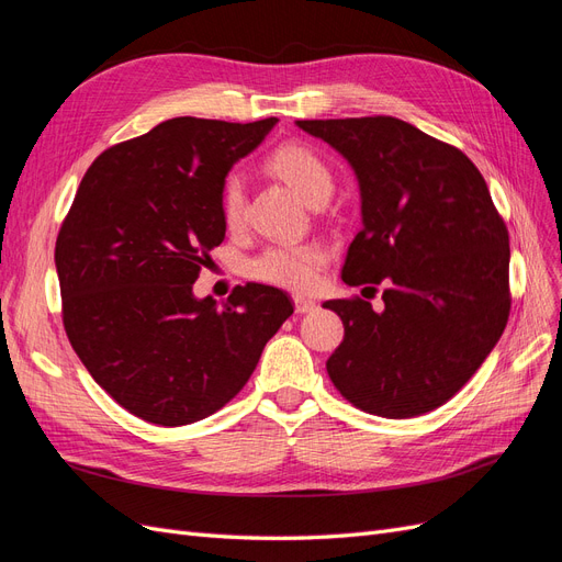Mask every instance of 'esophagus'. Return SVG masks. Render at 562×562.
I'll use <instances>...</instances> for the list:
<instances>
[{
  "label": "esophagus",
  "mask_w": 562,
  "mask_h": 562,
  "mask_svg": "<svg viewBox=\"0 0 562 562\" xmlns=\"http://www.w3.org/2000/svg\"><path fill=\"white\" fill-rule=\"evenodd\" d=\"M314 310H316V302L314 300L302 297V295L295 297V314H307V312H314Z\"/></svg>",
  "instance_id": "34e87169"
}]
</instances>
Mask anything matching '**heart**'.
Here are the masks:
<instances>
[{
    "instance_id": "b5f03b06",
    "label": "heart",
    "mask_w": 562,
    "mask_h": 562,
    "mask_svg": "<svg viewBox=\"0 0 562 562\" xmlns=\"http://www.w3.org/2000/svg\"><path fill=\"white\" fill-rule=\"evenodd\" d=\"M265 166L288 182L312 206L328 199L333 173L316 151L302 143H283L271 149ZM220 217L229 232L246 225V187L241 176H227L220 190ZM326 265V250L316 244H274L260 250L248 262V274L267 285L285 291L307 293L318 281V271Z\"/></svg>"
}]
</instances>
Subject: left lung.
Returning a JSON list of instances; mask_svg holds the SVG:
<instances>
[{
  "label": "left lung",
  "instance_id": "1",
  "mask_svg": "<svg viewBox=\"0 0 562 562\" xmlns=\"http://www.w3.org/2000/svg\"><path fill=\"white\" fill-rule=\"evenodd\" d=\"M302 131L333 145L361 184L363 227L342 281L368 285L330 300L345 339L326 368L363 413L405 419L448 403L502 337L508 291V229L485 178L464 155L396 116L312 119Z\"/></svg>",
  "mask_w": 562,
  "mask_h": 562
}]
</instances>
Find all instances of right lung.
I'll list each match as a JSON object with an SVG mask.
<instances>
[{
    "mask_svg": "<svg viewBox=\"0 0 562 562\" xmlns=\"http://www.w3.org/2000/svg\"><path fill=\"white\" fill-rule=\"evenodd\" d=\"M277 116L252 124L176 116L108 147L83 173L56 239L63 326L91 378L159 427L229 403L293 302L236 285L223 307L192 285L223 244L220 190Z\"/></svg>",
    "mask_w": 562,
    "mask_h": 562,
    "instance_id": "right-lung-1",
    "label": "right lung"
}]
</instances>
